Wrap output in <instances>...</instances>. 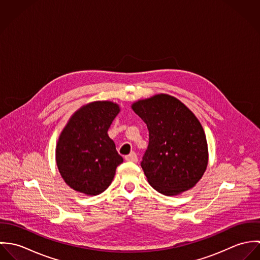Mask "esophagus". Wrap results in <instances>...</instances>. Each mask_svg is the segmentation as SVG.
<instances>
[{"label":"esophagus","mask_w":260,"mask_h":260,"mask_svg":"<svg viewBox=\"0 0 260 260\" xmlns=\"http://www.w3.org/2000/svg\"><path fill=\"white\" fill-rule=\"evenodd\" d=\"M125 160L126 161H131V162H137L138 161V157H137L135 152H131L129 155L125 156Z\"/></svg>","instance_id":"34e87169"}]
</instances>
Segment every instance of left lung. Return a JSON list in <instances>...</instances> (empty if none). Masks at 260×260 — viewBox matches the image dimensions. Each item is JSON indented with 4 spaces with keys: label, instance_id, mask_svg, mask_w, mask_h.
Here are the masks:
<instances>
[{
    "label": "left lung",
    "instance_id": "obj_1",
    "mask_svg": "<svg viewBox=\"0 0 260 260\" xmlns=\"http://www.w3.org/2000/svg\"><path fill=\"white\" fill-rule=\"evenodd\" d=\"M131 108L148 128V148L141 167L149 184L166 196L193 188L208 164L206 136L194 113L163 93L138 100Z\"/></svg>",
    "mask_w": 260,
    "mask_h": 260
}]
</instances>
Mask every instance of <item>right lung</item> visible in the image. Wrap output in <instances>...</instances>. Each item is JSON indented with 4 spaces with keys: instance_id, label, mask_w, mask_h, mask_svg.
<instances>
[{
    "instance_id": "right-lung-1",
    "label": "right lung",
    "mask_w": 260,
    "mask_h": 260,
    "mask_svg": "<svg viewBox=\"0 0 260 260\" xmlns=\"http://www.w3.org/2000/svg\"><path fill=\"white\" fill-rule=\"evenodd\" d=\"M120 112L117 103L94 101L68 120L56 145L59 172L75 191L95 196L104 192L123 162L108 129Z\"/></svg>"
}]
</instances>
